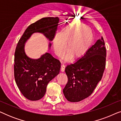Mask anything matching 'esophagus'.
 I'll return each instance as SVG.
<instances>
[{
  "mask_svg": "<svg viewBox=\"0 0 121 121\" xmlns=\"http://www.w3.org/2000/svg\"><path fill=\"white\" fill-rule=\"evenodd\" d=\"M64 70H65V65H61V68H60V71L62 72H64Z\"/></svg>",
  "mask_w": 121,
  "mask_h": 121,
  "instance_id": "obj_1",
  "label": "esophagus"
}]
</instances>
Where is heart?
Masks as SVG:
<instances>
[{"mask_svg":"<svg viewBox=\"0 0 121 121\" xmlns=\"http://www.w3.org/2000/svg\"><path fill=\"white\" fill-rule=\"evenodd\" d=\"M94 37L88 26L75 23L66 25L57 32L53 38L55 54L61 57L66 49L68 52L64 56L65 60H69L72 56L77 58L84 56L91 47Z\"/></svg>","mask_w":121,"mask_h":121,"instance_id":"heart-1","label":"heart"}]
</instances>
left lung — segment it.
Here are the masks:
<instances>
[{"mask_svg":"<svg viewBox=\"0 0 121 121\" xmlns=\"http://www.w3.org/2000/svg\"><path fill=\"white\" fill-rule=\"evenodd\" d=\"M106 57V51L102 37L77 62L65 67L68 81L63 92L67 100L79 102L92 93L103 75Z\"/></svg>","mask_w":121,"mask_h":121,"instance_id":"obj_1","label":"left lung"}]
</instances>
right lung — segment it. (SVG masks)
Masks as SVG:
<instances>
[{"instance_id": "obj_1", "label": "right lung", "mask_w": 121, "mask_h": 121, "mask_svg": "<svg viewBox=\"0 0 121 121\" xmlns=\"http://www.w3.org/2000/svg\"><path fill=\"white\" fill-rule=\"evenodd\" d=\"M59 22L58 17L39 20L26 29L17 43L14 58L15 80L21 93L29 100L37 101L44 96L48 82L59 73L61 64L48 52L39 58H31L26 54L25 45L35 33L42 34L52 41ZM51 45L49 42V49Z\"/></svg>"}]
</instances>
